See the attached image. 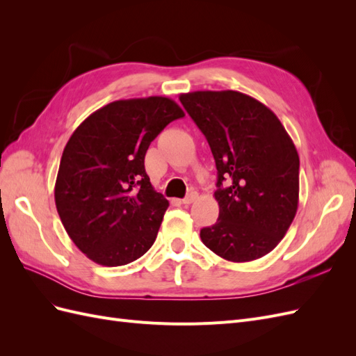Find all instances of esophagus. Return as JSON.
<instances>
[{"instance_id":"esophagus-1","label":"esophagus","mask_w":356,"mask_h":356,"mask_svg":"<svg viewBox=\"0 0 356 356\" xmlns=\"http://www.w3.org/2000/svg\"><path fill=\"white\" fill-rule=\"evenodd\" d=\"M196 199H197V193H195V191H191L188 196H186L184 199H182V200H181V203H182V204H190V203H193V202H195Z\"/></svg>"}]
</instances>
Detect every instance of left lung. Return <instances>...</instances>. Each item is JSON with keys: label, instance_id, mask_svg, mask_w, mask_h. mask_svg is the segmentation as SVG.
I'll use <instances>...</instances> for the list:
<instances>
[{"label": "left lung", "instance_id": "left-lung-1", "mask_svg": "<svg viewBox=\"0 0 356 356\" xmlns=\"http://www.w3.org/2000/svg\"><path fill=\"white\" fill-rule=\"evenodd\" d=\"M181 104L207 136L218 170V220L200 230L212 252L246 263L273 251L298 208L300 159L276 114L236 90L182 93ZM228 187H223V182Z\"/></svg>", "mask_w": 356, "mask_h": 356}]
</instances>
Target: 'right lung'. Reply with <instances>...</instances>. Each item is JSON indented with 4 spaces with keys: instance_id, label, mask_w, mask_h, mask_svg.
Segmentation results:
<instances>
[{
    "instance_id": "right-lung-1",
    "label": "right lung",
    "mask_w": 356,
    "mask_h": 356,
    "mask_svg": "<svg viewBox=\"0 0 356 356\" xmlns=\"http://www.w3.org/2000/svg\"><path fill=\"white\" fill-rule=\"evenodd\" d=\"M181 106L166 96L114 101L75 129L62 153L55 202L71 241L92 261L124 266L153 246L169 202L144 159Z\"/></svg>"
}]
</instances>
